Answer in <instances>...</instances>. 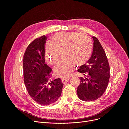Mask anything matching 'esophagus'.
<instances>
[{
  "instance_id": "esophagus-1",
  "label": "esophagus",
  "mask_w": 129,
  "mask_h": 129,
  "mask_svg": "<svg viewBox=\"0 0 129 129\" xmlns=\"http://www.w3.org/2000/svg\"><path fill=\"white\" fill-rule=\"evenodd\" d=\"M69 79V78H63V79H61V81H62V83L65 84V83H66L67 82H68Z\"/></svg>"
}]
</instances>
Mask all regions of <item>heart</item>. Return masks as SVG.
<instances>
[{"label":"heart","mask_w":129,"mask_h":129,"mask_svg":"<svg viewBox=\"0 0 129 129\" xmlns=\"http://www.w3.org/2000/svg\"><path fill=\"white\" fill-rule=\"evenodd\" d=\"M92 41L84 33L61 32L54 35L50 43L45 47V58L50 65H56L60 58L63 59L55 68L60 77L69 76L75 65L82 66L89 60L92 53Z\"/></svg>","instance_id":"b5f03b06"}]
</instances>
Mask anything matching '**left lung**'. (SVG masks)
Segmentation results:
<instances>
[{"label": "left lung", "instance_id": "obj_1", "mask_svg": "<svg viewBox=\"0 0 129 129\" xmlns=\"http://www.w3.org/2000/svg\"><path fill=\"white\" fill-rule=\"evenodd\" d=\"M93 49L88 62L78 70L84 77L79 78L77 88L79 98L85 102L94 101L100 98L106 91L110 76V66L105 51L95 37Z\"/></svg>", "mask_w": 129, "mask_h": 129}]
</instances>
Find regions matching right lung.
Wrapping results in <instances>:
<instances>
[{
    "mask_svg": "<svg viewBox=\"0 0 129 129\" xmlns=\"http://www.w3.org/2000/svg\"><path fill=\"white\" fill-rule=\"evenodd\" d=\"M44 35L35 39L27 46L23 55L24 82L28 93L36 103L47 106L61 96L63 84L58 78L49 81L52 69L45 62Z\"/></svg>",
    "mask_w": 129,
    "mask_h": 129,
    "instance_id": "right-lung-1",
    "label": "right lung"
}]
</instances>
